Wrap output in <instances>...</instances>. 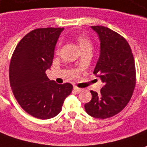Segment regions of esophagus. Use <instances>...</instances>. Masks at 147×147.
<instances>
[{
    "instance_id": "34e87169",
    "label": "esophagus",
    "mask_w": 147,
    "mask_h": 147,
    "mask_svg": "<svg viewBox=\"0 0 147 147\" xmlns=\"http://www.w3.org/2000/svg\"><path fill=\"white\" fill-rule=\"evenodd\" d=\"M82 88H77V87H74V91H76V92H80V91H82Z\"/></svg>"
}]
</instances>
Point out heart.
<instances>
[{
	"mask_svg": "<svg viewBox=\"0 0 147 147\" xmlns=\"http://www.w3.org/2000/svg\"><path fill=\"white\" fill-rule=\"evenodd\" d=\"M76 41L82 50L86 49H92V41L88 36L80 34L76 36Z\"/></svg>",
	"mask_w": 147,
	"mask_h": 147,
	"instance_id": "heart-1",
	"label": "heart"
}]
</instances>
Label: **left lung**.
<instances>
[{
    "label": "left lung",
    "instance_id": "1",
    "mask_svg": "<svg viewBox=\"0 0 147 147\" xmlns=\"http://www.w3.org/2000/svg\"><path fill=\"white\" fill-rule=\"evenodd\" d=\"M100 40V56L93 73L104 84L100 92L91 91L84 105L89 115L107 119L122 111L131 100L136 84L134 59L126 39L104 26H91Z\"/></svg>",
    "mask_w": 147,
    "mask_h": 147
}]
</instances>
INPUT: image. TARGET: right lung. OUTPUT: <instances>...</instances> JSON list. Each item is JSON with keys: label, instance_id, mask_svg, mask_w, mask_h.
Listing matches in <instances>:
<instances>
[{"label": "right lung", "instance_id": "obj_1", "mask_svg": "<svg viewBox=\"0 0 147 147\" xmlns=\"http://www.w3.org/2000/svg\"><path fill=\"white\" fill-rule=\"evenodd\" d=\"M63 28H36L25 35L13 53L9 81L16 101L32 116L48 119L62 110L64 99L73 86L49 80L46 70L51 67L56 42Z\"/></svg>", "mask_w": 147, "mask_h": 147}]
</instances>
